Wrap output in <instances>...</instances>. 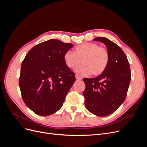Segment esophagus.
I'll return each mask as SVG.
<instances>
[{
  "label": "esophagus",
  "instance_id": "esophagus-1",
  "mask_svg": "<svg viewBox=\"0 0 147 147\" xmlns=\"http://www.w3.org/2000/svg\"><path fill=\"white\" fill-rule=\"evenodd\" d=\"M75 78H76L77 80H80L82 79V77L80 76V75H75Z\"/></svg>",
  "mask_w": 147,
  "mask_h": 147
}]
</instances>
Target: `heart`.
<instances>
[{
    "label": "heart",
    "instance_id": "b5f03b06",
    "mask_svg": "<svg viewBox=\"0 0 147 147\" xmlns=\"http://www.w3.org/2000/svg\"><path fill=\"white\" fill-rule=\"evenodd\" d=\"M64 60L66 65L70 69L78 67L77 74L88 75H99L103 73L107 67L110 61V54L107 49L100 47L95 43H83L77 45L75 52L66 51L64 55Z\"/></svg>",
    "mask_w": 147,
    "mask_h": 147
}]
</instances>
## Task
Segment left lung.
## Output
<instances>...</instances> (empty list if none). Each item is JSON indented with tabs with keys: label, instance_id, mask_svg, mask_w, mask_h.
Here are the masks:
<instances>
[{
	"label": "left lung",
	"instance_id": "1",
	"mask_svg": "<svg viewBox=\"0 0 147 147\" xmlns=\"http://www.w3.org/2000/svg\"><path fill=\"white\" fill-rule=\"evenodd\" d=\"M94 40L104 43L110 54L107 67L93 78H84L85 107L99 117H106L115 112L124 101L131 81V69L127 57L116 43L103 37Z\"/></svg>",
	"mask_w": 147,
	"mask_h": 147
}]
</instances>
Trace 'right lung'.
Instances as JSON below:
<instances>
[{"label":"right lung","instance_id":"add662e5","mask_svg":"<svg viewBox=\"0 0 147 147\" xmlns=\"http://www.w3.org/2000/svg\"><path fill=\"white\" fill-rule=\"evenodd\" d=\"M74 45L51 39L34 46L22 62L20 88L26 105L36 114L48 116L59 110L75 81L64 53Z\"/></svg>","mask_w":147,"mask_h":147}]
</instances>
